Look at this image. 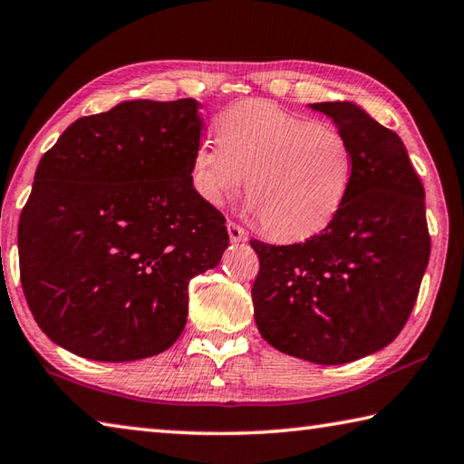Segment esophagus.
Here are the masks:
<instances>
[{
	"label": "esophagus",
	"mask_w": 464,
	"mask_h": 464,
	"mask_svg": "<svg viewBox=\"0 0 464 464\" xmlns=\"http://www.w3.org/2000/svg\"><path fill=\"white\" fill-rule=\"evenodd\" d=\"M227 231H229V237H231V241H235V243H241V241H247V231L243 229L241 225H237L235 221H229L227 223Z\"/></svg>",
	"instance_id": "1"
}]
</instances>
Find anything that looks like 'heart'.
Instances as JSON below:
<instances>
[{"label": "heart", "instance_id": "heart-1", "mask_svg": "<svg viewBox=\"0 0 464 464\" xmlns=\"http://www.w3.org/2000/svg\"><path fill=\"white\" fill-rule=\"evenodd\" d=\"M217 133L192 156L190 182L205 203L221 205L247 180V210L282 241L313 237L339 215L355 174L341 130L246 101L221 113Z\"/></svg>", "mask_w": 464, "mask_h": 464}]
</instances>
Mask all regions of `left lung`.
<instances>
[{
  "mask_svg": "<svg viewBox=\"0 0 464 464\" xmlns=\"http://www.w3.org/2000/svg\"><path fill=\"white\" fill-rule=\"evenodd\" d=\"M355 151L349 197L304 243L251 239L256 324L285 355L351 363L401 333L430 259L424 187L400 136L349 101L313 103Z\"/></svg>",
  "mask_w": 464,
  "mask_h": 464,
  "instance_id": "1",
  "label": "left lung"
}]
</instances>
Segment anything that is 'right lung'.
I'll use <instances>...</instances> for the list:
<instances>
[{"mask_svg":"<svg viewBox=\"0 0 464 464\" xmlns=\"http://www.w3.org/2000/svg\"><path fill=\"white\" fill-rule=\"evenodd\" d=\"M195 99L125 101L64 130L42 156L18 225L20 280L50 341L95 361L172 347L188 282L229 246L190 182Z\"/></svg>","mask_w":464,"mask_h":464,"instance_id":"add662e5","label":"right lung"}]
</instances>
